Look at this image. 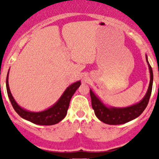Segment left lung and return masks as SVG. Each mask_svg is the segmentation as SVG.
<instances>
[{
    "mask_svg": "<svg viewBox=\"0 0 159 159\" xmlns=\"http://www.w3.org/2000/svg\"><path fill=\"white\" fill-rule=\"evenodd\" d=\"M146 61L148 64L149 73H150V81H149L147 93L144 96L143 99L139 102L125 107L107 106L90 89V93L92 107L96 117L98 120L108 125H120V124L126 123L131 120H134L143 113L148 105L151 93H152L153 82L152 69L151 66L149 65L147 54H146Z\"/></svg>",
    "mask_w": 159,
    "mask_h": 159,
    "instance_id": "obj_1",
    "label": "left lung"
}]
</instances>
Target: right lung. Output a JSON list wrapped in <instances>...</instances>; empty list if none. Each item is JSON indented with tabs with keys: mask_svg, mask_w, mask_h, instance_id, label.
<instances>
[{
	"mask_svg": "<svg viewBox=\"0 0 159 159\" xmlns=\"http://www.w3.org/2000/svg\"><path fill=\"white\" fill-rule=\"evenodd\" d=\"M8 78L9 72L7 73L6 81L7 91V94H8V97L10 98L14 110L23 119L31 122L34 124H36V125H54V124L58 123L62 120L64 119L65 116H66L71 98H72L73 94L75 93L76 90L81 85V81H80L72 84L66 89V90L62 94L61 98L52 107H50L45 111H39V112H33V111H29L26 109H24L23 107L19 106L16 102L10 92V87H9Z\"/></svg>",
	"mask_w": 159,
	"mask_h": 159,
	"instance_id": "right-lung-1",
	"label": "right lung"
}]
</instances>
